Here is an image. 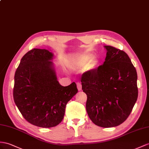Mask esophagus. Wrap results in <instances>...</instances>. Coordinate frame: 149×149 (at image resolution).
<instances>
[{
  "mask_svg": "<svg viewBox=\"0 0 149 149\" xmlns=\"http://www.w3.org/2000/svg\"><path fill=\"white\" fill-rule=\"evenodd\" d=\"M77 89L79 91H81L82 90V85L80 82L77 83Z\"/></svg>",
  "mask_w": 149,
  "mask_h": 149,
  "instance_id": "esophagus-1",
  "label": "esophagus"
}]
</instances>
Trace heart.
<instances>
[{
	"mask_svg": "<svg viewBox=\"0 0 149 149\" xmlns=\"http://www.w3.org/2000/svg\"><path fill=\"white\" fill-rule=\"evenodd\" d=\"M97 60L95 58H91L90 55L84 54L79 56L77 59L74 63V67L75 68H80L85 66V69L89 70L93 69L96 66Z\"/></svg>",
	"mask_w": 149,
	"mask_h": 149,
	"instance_id": "1",
	"label": "heart"
}]
</instances>
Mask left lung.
I'll use <instances>...</instances> for the list:
<instances>
[{
    "mask_svg": "<svg viewBox=\"0 0 149 149\" xmlns=\"http://www.w3.org/2000/svg\"><path fill=\"white\" fill-rule=\"evenodd\" d=\"M104 47V63L84 72L81 81L90 119L99 127L110 128L123 123L131 113L138 97L137 74L124 51Z\"/></svg>",
    "mask_w": 149,
    "mask_h": 149,
    "instance_id": "8db88e82",
    "label": "left lung"
}]
</instances>
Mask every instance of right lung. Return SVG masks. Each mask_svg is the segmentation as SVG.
<instances>
[{
	"label": "right lung",
	"mask_w": 149,
	"mask_h": 149,
	"mask_svg": "<svg viewBox=\"0 0 149 149\" xmlns=\"http://www.w3.org/2000/svg\"><path fill=\"white\" fill-rule=\"evenodd\" d=\"M53 53L33 48L22 56L14 75L13 97L24 119L50 128L62 121L66 105L77 93L76 84L61 86L51 60Z\"/></svg>",
	"instance_id": "right-lung-1"
}]
</instances>
